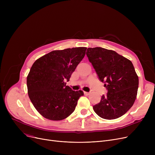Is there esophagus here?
I'll list each match as a JSON object with an SVG mask.
<instances>
[{"label": "esophagus", "instance_id": "34e87169", "mask_svg": "<svg viewBox=\"0 0 155 155\" xmlns=\"http://www.w3.org/2000/svg\"><path fill=\"white\" fill-rule=\"evenodd\" d=\"M84 94L86 95H88L90 94V93H89V92H84Z\"/></svg>", "mask_w": 155, "mask_h": 155}]
</instances>
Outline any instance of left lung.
Returning <instances> with one entry per match:
<instances>
[{"label":"left lung","instance_id":"obj_1","mask_svg":"<svg viewBox=\"0 0 155 155\" xmlns=\"http://www.w3.org/2000/svg\"><path fill=\"white\" fill-rule=\"evenodd\" d=\"M86 54L107 94L94 105L95 112L105 119L123 116L136 100L139 79L132 62L116 51L101 47L88 48Z\"/></svg>","mask_w":155,"mask_h":155}]
</instances>
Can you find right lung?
<instances>
[{
    "mask_svg": "<svg viewBox=\"0 0 155 155\" xmlns=\"http://www.w3.org/2000/svg\"><path fill=\"white\" fill-rule=\"evenodd\" d=\"M87 48L77 47L51 51L31 67L27 77L28 95L34 107L44 117L60 120L75 110L78 100L84 95L66 85Z\"/></svg>",
    "mask_w": 155,
    "mask_h": 155,
    "instance_id": "1",
    "label": "right lung"
}]
</instances>
